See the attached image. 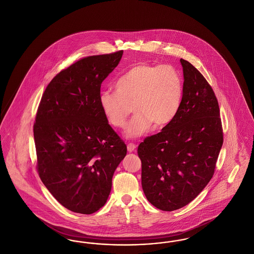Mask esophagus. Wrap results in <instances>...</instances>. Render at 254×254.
<instances>
[{
	"instance_id": "34e87169",
	"label": "esophagus",
	"mask_w": 254,
	"mask_h": 254,
	"mask_svg": "<svg viewBox=\"0 0 254 254\" xmlns=\"http://www.w3.org/2000/svg\"><path fill=\"white\" fill-rule=\"evenodd\" d=\"M127 151L129 153L136 151V145L134 143H128L127 144Z\"/></svg>"
}]
</instances>
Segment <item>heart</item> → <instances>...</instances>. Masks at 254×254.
Returning <instances> with one entry per match:
<instances>
[{
    "mask_svg": "<svg viewBox=\"0 0 254 254\" xmlns=\"http://www.w3.org/2000/svg\"><path fill=\"white\" fill-rule=\"evenodd\" d=\"M115 91L100 93L102 112L113 127L123 128L133 109L136 114L126 136L135 139L175 119L183 100V79L171 65L139 63L116 80Z\"/></svg>",
    "mask_w": 254,
    "mask_h": 254,
    "instance_id": "1",
    "label": "heart"
}]
</instances>
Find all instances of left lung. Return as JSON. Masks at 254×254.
<instances>
[{
    "label": "left lung",
    "mask_w": 254,
    "mask_h": 254,
    "mask_svg": "<svg viewBox=\"0 0 254 254\" xmlns=\"http://www.w3.org/2000/svg\"><path fill=\"white\" fill-rule=\"evenodd\" d=\"M180 61L184 79L180 111L138 146L143 193L153 206L167 212L183 208L206 187L223 144L213 89L190 62Z\"/></svg>",
    "instance_id": "obj_1"
}]
</instances>
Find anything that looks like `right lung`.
<instances>
[{
  "mask_svg": "<svg viewBox=\"0 0 254 254\" xmlns=\"http://www.w3.org/2000/svg\"><path fill=\"white\" fill-rule=\"evenodd\" d=\"M123 51L91 56L57 74L41 97L34 139L41 182L62 206L91 214L107 202L127 145L99 105L102 82Z\"/></svg>",
  "mask_w": 254,
  "mask_h": 254,
  "instance_id": "obj_1",
  "label": "right lung"
}]
</instances>
